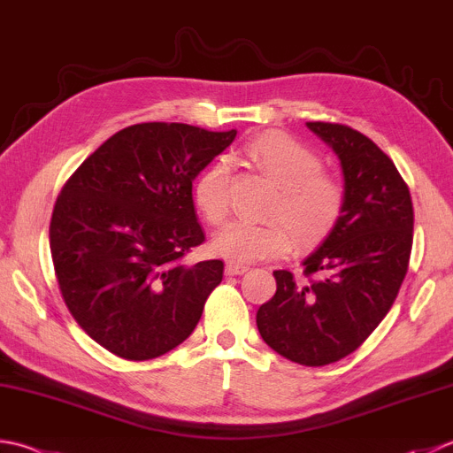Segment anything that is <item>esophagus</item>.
I'll list each match as a JSON object with an SVG mask.
<instances>
[{
    "mask_svg": "<svg viewBox=\"0 0 453 453\" xmlns=\"http://www.w3.org/2000/svg\"><path fill=\"white\" fill-rule=\"evenodd\" d=\"M247 271H250V267H247V265H243V263L229 261V263L226 265V274H229V277H234V274H243V273H247Z\"/></svg>",
    "mask_w": 453,
    "mask_h": 453,
    "instance_id": "esophagus-1",
    "label": "esophagus"
}]
</instances>
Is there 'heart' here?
<instances>
[{"mask_svg": "<svg viewBox=\"0 0 453 453\" xmlns=\"http://www.w3.org/2000/svg\"><path fill=\"white\" fill-rule=\"evenodd\" d=\"M257 171L279 186L267 216L271 221H232L214 235V251L234 263H253L285 255L292 239L300 250L320 243L343 210V186L324 173L318 153L285 133L269 131L243 147ZM194 202L210 224H221L229 211V166L214 161L194 184ZM280 221L277 222L276 219Z\"/></svg>", "mask_w": 453, "mask_h": 453, "instance_id": "1", "label": "heart"}]
</instances>
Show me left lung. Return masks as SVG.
Wrapping results in <instances>:
<instances>
[{
  "instance_id": "obj_1",
  "label": "left lung",
  "mask_w": 453,
  "mask_h": 453,
  "mask_svg": "<svg viewBox=\"0 0 453 453\" xmlns=\"http://www.w3.org/2000/svg\"><path fill=\"white\" fill-rule=\"evenodd\" d=\"M340 158L343 210L304 259L308 280L274 271L277 292L257 310L261 338L279 356L322 367L349 356L391 310L409 271L414 211L395 163L363 133L308 121Z\"/></svg>"
}]
</instances>
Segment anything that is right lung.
I'll list each match as a JSON object with an SVG mask.
<instances>
[{
    "label": "right lung",
    "mask_w": 453,
    "mask_h": 453,
    "mask_svg": "<svg viewBox=\"0 0 453 453\" xmlns=\"http://www.w3.org/2000/svg\"><path fill=\"white\" fill-rule=\"evenodd\" d=\"M237 131L137 123L70 176L50 219V255L78 326L113 356L145 361L182 343L224 277L184 263L203 242L192 182Z\"/></svg>",
    "instance_id": "right-lung-1"
}]
</instances>
